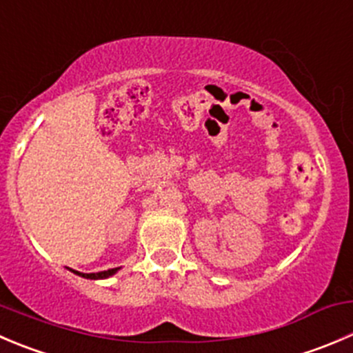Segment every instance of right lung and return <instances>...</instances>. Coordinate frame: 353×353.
Masks as SVG:
<instances>
[{
  "mask_svg": "<svg viewBox=\"0 0 353 353\" xmlns=\"http://www.w3.org/2000/svg\"><path fill=\"white\" fill-rule=\"evenodd\" d=\"M117 271H119V268L108 269V271H101V272H91V274H82V272H77V271H72V272H75V274L82 276V278H85V279H105V278H108V276L115 274Z\"/></svg>",
  "mask_w": 353,
  "mask_h": 353,
  "instance_id": "add662e5",
  "label": "right lung"
}]
</instances>
